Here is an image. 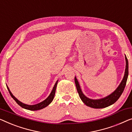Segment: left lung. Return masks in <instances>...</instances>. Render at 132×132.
I'll use <instances>...</instances> for the list:
<instances>
[{
	"mask_svg": "<svg viewBox=\"0 0 132 132\" xmlns=\"http://www.w3.org/2000/svg\"><path fill=\"white\" fill-rule=\"evenodd\" d=\"M125 58L126 61L125 73H124V78L122 79L121 84H120L119 86H118V88L116 89V90L114 92H113L112 94L109 95L108 96H107V97L103 98V99L93 100L87 98L82 93L79 83L77 81V79L76 78V77H75V85L76 87H77V89L78 93L79 94V97L81 98V99L82 100V101L85 105L91 108H103L108 107L109 106L114 104L119 99L121 95V94L122 93V92H123L124 88H125L126 82H127V80L128 75H129V63H128V60L126 56H125Z\"/></svg>",
	"mask_w": 132,
	"mask_h": 132,
	"instance_id": "left-lung-1",
	"label": "left lung"
}]
</instances>
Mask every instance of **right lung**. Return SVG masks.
Segmentation results:
<instances>
[{"mask_svg":"<svg viewBox=\"0 0 132 132\" xmlns=\"http://www.w3.org/2000/svg\"><path fill=\"white\" fill-rule=\"evenodd\" d=\"M57 82H58V81H57L56 83L55 84L54 86V87H53V90H52V92L51 93V94H50V96H48V97L45 100V101H44L43 102H40L38 104H36V105H26V104H24L23 103H21V102H20L18 99H16V98L12 95V94L11 93V92H10V89H9L8 86H7V88H8L9 92H10L11 97H12L13 99H14V101H15L20 106H21L22 108H24V109H29V110L37 111V110H39V109L44 108L47 106L49 104L51 103V102L53 101V100L54 99V97Z\"/></svg>","mask_w":132,"mask_h":132,"instance_id":"right-lung-1","label":"right lung"}]
</instances>
